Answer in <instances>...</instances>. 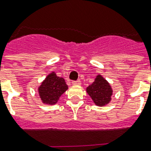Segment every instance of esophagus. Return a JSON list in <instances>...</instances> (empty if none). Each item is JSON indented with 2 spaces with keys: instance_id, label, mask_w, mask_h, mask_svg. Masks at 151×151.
<instances>
[{
  "instance_id": "1",
  "label": "esophagus",
  "mask_w": 151,
  "mask_h": 151,
  "mask_svg": "<svg viewBox=\"0 0 151 151\" xmlns=\"http://www.w3.org/2000/svg\"><path fill=\"white\" fill-rule=\"evenodd\" d=\"M72 84L74 85V86H79V85H81V81H80V80H77V81H73Z\"/></svg>"
}]
</instances>
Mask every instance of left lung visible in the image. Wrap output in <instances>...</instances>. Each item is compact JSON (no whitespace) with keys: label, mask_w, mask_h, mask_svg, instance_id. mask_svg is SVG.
<instances>
[{"label":"left lung","mask_w":151,"mask_h":151,"mask_svg":"<svg viewBox=\"0 0 151 151\" xmlns=\"http://www.w3.org/2000/svg\"><path fill=\"white\" fill-rule=\"evenodd\" d=\"M86 91L98 106H104L109 103L113 93L111 86L101 75L96 77L94 81L87 87Z\"/></svg>","instance_id":"1"}]
</instances>
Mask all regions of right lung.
Returning a JSON list of instances; mask_svg holds the SVG:
<instances>
[{"label": "right lung", "instance_id": "obj_1", "mask_svg": "<svg viewBox=\"0 0 151 151\" xmlns=\"http://www.w3.org/2000/svg\"><path fill=\"white\" fill-rule=\"evenodd\" d=\"M68 89L65 79L51 73L46 77L38 88L40 98L42 102L49 105H54L58 102L59 98Z\"/></svg>", "mask_w": 151, "mask_h": 151}]
</instances>
